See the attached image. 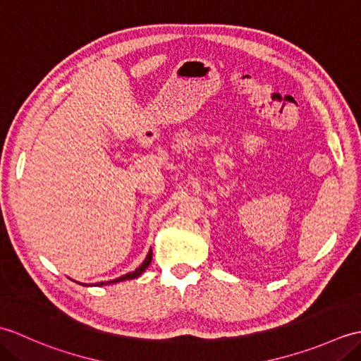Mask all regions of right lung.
I'll return each instance as SVG.
<instances>
[{
	"mask_svg": "<svg viewBox=\"0 0 361 361\" xmlns=\"http://www.w3.org/2000/svg\"><path fill=\"white\" fill-rule=\"evenodd\" d=\"M150 262H152V248H150V251H149V255L145 256L144 262H142L140 267H137L135 271L127 273V274H124V276H121V278H118V279L106 281V282H99L97 286H110V283H116V282H122V281H127V279H135V278H137V276H141V274L145 271V268H147V267L150 265Z\"/></svg>",
	"mask_w": 361,
	"mask_h": 361,
	"instance_id": "right-lung-1",
	"label": "right lung"
}]
</instances>
